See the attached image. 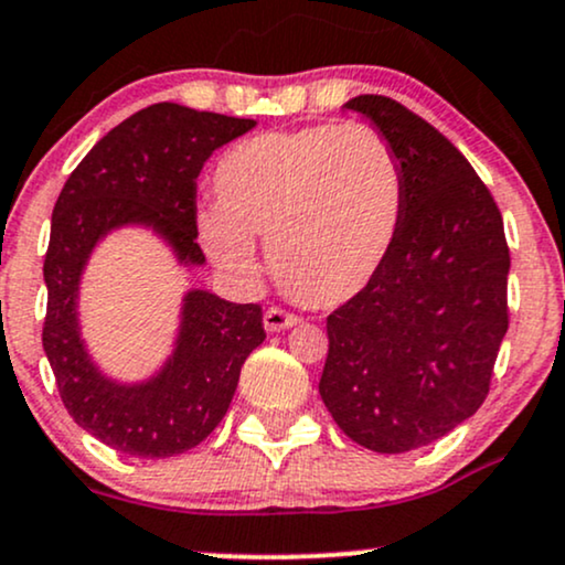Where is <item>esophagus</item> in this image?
I'll use <instances>...</instances> for the list:
<instances>
[{
	"mask_svg": "<svg viewBox=\"0 0 565 565\" xmlns=\"http://www.w3.org/2000/svg\"><path fill=\"white\" fill-rule=\"evenodd\" d=\"M297 321L300 319H297L295 313H287V310H281V308H268L263 316V323L268 332H284V329L297 327Z\"/></svg>",
	"mask_w": 565,
	"mask_h": 565,
	"instance_id": "obj_1",
	"label": "esophagus"
}]
</instances>
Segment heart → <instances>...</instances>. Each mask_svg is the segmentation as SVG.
<instances>
[{"mask_svg": "<svg viewBox=\"0 0 565 565\" xmlns=\"http://www.w3.org/2000/svg\"><path fill=\"white\" fill-rule=\"evenodd\" d=\"M220 206L199 236L220 268L260 270L252 236L268 238L276 281L297 302L337 308L359 297L391 255L404 178L391 142L369 125L263 132L215 167Z\"/></svg>", "mask_w": 565, "mask_h": 565, "instance_id": "1", "label": "heart"}]
</instances>
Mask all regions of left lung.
<instances>
[{"label": "left lung", "instance_id": "left-lung-1", "mask_svg": "<svg viewBox=\"0 0 565 565\" xmlns=\"http://www.w3.org/2000/svg\"><path fill=\"white\" fill-rule=\"evenodd\" d=\"M345 108L391 142L404 212L374 281L327 319L319 393L348 438L401 454L444 438L489 395L510 249L494 196L436 127L382 95Z\"/></svg>", "mask_w": 565, "mask_h": 565}]
</instances>
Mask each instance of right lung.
Here are the masks:
<instances>
[{
	"label": "right lung",
	"mask_w": 565,
	"mask_h": 565,
	"mask_svg": "<svg viewBox=\"0 0 565 565\" xmlns=\"http://www.w3.org/2000/svg\"><path fill=\"white\" fill-rule=\"evenodd\" d=\"M255 125L178 103L148 106L95 142L55 201L44 257V353L74 423L129 457H174L215 430L246 355L265 340L263 310L191 289L164 366L142 382H116L97 369L82 340V274L95 246L127 225L151 228L185 268L204 265L196 178L220 146Z\"/></svg>",
	"instance_id": "right-lung-1"
}]
</instances>
